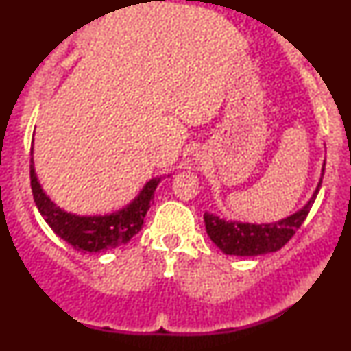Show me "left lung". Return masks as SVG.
Returning <instances> with one entry per match:
<instances>
[{
    "mask_svg": "<svg viewBox=\"0 0 351 351\" xmlns=\"http://www.w3.org/2000/svg\"><path fill=\"white\" fill-rule=\"evenodd\" d=\"M325 163L318 184L307 203L293 215L282 217L276 223H243V221L219 217L216 213H204V224L209 239L228 256H261L279 251L291 241L295 231L307 217L313 201H315L324 178Z\"/></svg>",
    "mask_w": 351,
    "mask_h": 351,
    "instance_id": "obj_1",
    "label": "left lung"
}]
</instances>
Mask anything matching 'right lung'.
<instances>
[{
    "instance_id": "obj_1",
    "label": "right lung",
    "mask_w": 351,
    "mask_h": 351,
    "mask_svg": "<svg viewBox=\"0 0 351 351\" xmlns=\"http://www.w3.org/2000/svg\"><path fill=\"white\" fill-rule=\"evenodd\" d=\"M34 152V138L31 156ZM170 176V175H168ZM165 176H155L143 184L138 195L123 208L107 215H75L59 208L44 191L36 175L34 158H31V188L38 211L60 239L80 252H102L127 244L143 226L150 209L153 193Z\"/></svg>"
}]
</instances>
